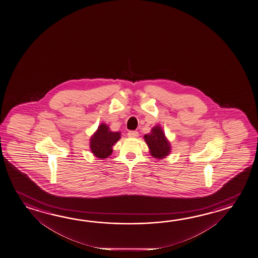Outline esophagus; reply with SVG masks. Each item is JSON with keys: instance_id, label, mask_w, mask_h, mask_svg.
<instances>
[{"instance_id": "esophagus-1", "label": "esophagus", "mask_w": 258, "mask_h": 258, "mask_svg": "<svg viewBox=\"0 0 258 258\" xmlns=\"http://www.w3.org/2000/svg\"><path fill=\"white\" fill-rule=\"evenodd\" d=\"M128 137L135 138L138 137V132L137 131H129L128 132Z\"/></svg>"}]
</instances>
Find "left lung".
I'll return each instance as SVG.
<instances>
[{"mask_svg": "<svg viewBox=\"0 0 258 258\" xmlns=\"http://www.w3.org/2000/svg\"><path fill=\"white\" fill-rule=\"evenodd\" d=\"M151 156L156 159H164L170 152V144L165 137L161 127L156 125L151 132L144 136Z\"/></svg>", "mask_w": 258, "mask_h": 258, "instance_id": "obj_1", "label": "left lung"}]
</instances>
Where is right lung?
Instances as JSON below:
<instances>
[{
	"instance_id": "right-lung-1",
	"label": "right lung",
	"mask_w": 258,
	"mask_h": 258,
	"mask_svg": "<svg viewBox=\"0 0 258 258\" xmlns=\"http://www.w3.org/2000/svg\"><path fill=\"white\" fill-rule=\"evenodd\" d=\"M120 138V132H111L109 125L101 123L90 138V149L95 157L106 159L111 155L113 145Z\"/></svg>"
}]
</instances>
